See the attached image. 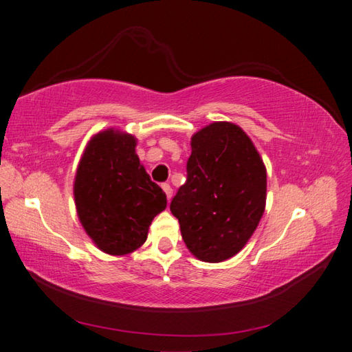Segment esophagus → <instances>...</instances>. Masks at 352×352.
<instances>
[{
  "instance_id": "obj_1",
  "label": "esophagus",
  "mask_w": 352,
  "mask_h": 352,
  "mask_svg": "<svg viewBox=\"0 0 352 352\" xmlns=\"http://www.w3.org/2000/svg\"><path fill=\"white\" fill-rule=\"evenodd\" d=\"M163 190L166 192V197H168V200H170L172 199V188H170V184L169 183H164L163 184Z\"/></svg>"
}]
</instances>
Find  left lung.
Returning a JSON list of instances; mask_svg holds the SVG:
<instances>
[{"instance_id":"obj_1","label":"left lung","mask_w":352,"mask_h":352,"mask_svg":"<svg viewBox=\"0 0 352 352\" xmlns=\"http://www.w3.org/2000/svg\"><path fill=\"white\" fill-rule=\"evenodd\" d=\"M186 183L170 201L182 237L204 262L243 248L265 210L267 172L259 152L233 122H212L190 138Z\"/></svg>"}]
</instances>
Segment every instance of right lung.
<instances>
[{
  "label": "right lung",
  "mask_w": 352,
  "mask_h": 352,
  "mask_svg": "<svg viewBox=\"0 0 352 352\" xmlns=\"http://www.w3.org/2000/svg\"><path fill=\"white\" fill-rule=\"evenodd\" d=\"M136 138L107 129L94 135L77 166L76 210L91 241L107 254L135 252L153 217L164 211L163 189L151 180L135 152Z\"/></svg>",
  "instance_id": "add662e5"
}]
</instances>
